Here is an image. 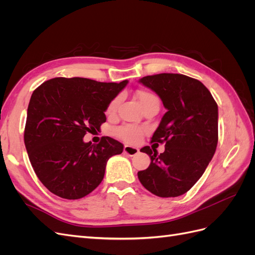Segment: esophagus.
<instances>
[{
	"label": "esophagus",
	"mask_w": 255,
	"mask_h": 255,
	"mask_svg": "<svg viewBox=\"0 0 255 255\" xmlns=\"http://www.w3.org/2000/svg\"><path fill=\"white\" fill-rule=\"evenodd\" d=\"M125 153H127L128 156H134L136 154L139 153V150L137 148H134V146H130V145H125V149H123Z\"/></svg>",
	"instance_id": "1"
}]
</instances>
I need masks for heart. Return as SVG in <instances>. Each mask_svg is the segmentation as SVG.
Wrapping results in <instances>:
<instances>
[{"label":"heart","mask_w":255,"mask_h":255,"mask_svg":"<svg viewBox=\"0 0 255 255\" xmlns=\"http://www.w3.org/2000/svg\"><path fill=\"white\" fill-rule=\"evenodd\" d=\"M136 98L138 101H139L140 105L142 109L144 110L145 107H148L150 105L156 104L159 105V100L158 98L152 94L151 91L148 90H139L136 92ZM119 103V98H115L110 102L109 106H107V114H113L115 113L116 109H117ZM144 133V128L141 127H137V126H122L119 127L115 129V135L117 136L120 139L125 140L129 143H136L141 139V137Z\"/></svg>","instance_id":"b5f03b06"}]
</instances>
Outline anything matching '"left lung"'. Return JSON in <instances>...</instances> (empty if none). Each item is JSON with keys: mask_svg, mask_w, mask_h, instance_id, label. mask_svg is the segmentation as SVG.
<instances>
[{"mask_svg": "<svg viewBox=\"0 0 255 255\" xmlns=\"http://www.w3.org/2000/svg\"><path fill=\"white\" fill-rule=\"evenodd\" d=\"M155 91L166 114L151 142L164 143L165 152L149 145L150 166L137 175L142 186L161 198L187 192L204 173L218 142V106L204 85L187 75L159 73L139 81Z\"/></svg>", "mask_w": 255, "mask_h": 255, "instance_id": "1", "label": "left lung"}]
</instances>
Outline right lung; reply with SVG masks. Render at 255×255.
Segmentation results:
<instances>
[{
  "instance_id": "obj_1",
  "label": "right lung",
  "mask_w": 255,
  "mask_h": 255,
  "mask_svg": "<svg viewBox=\"0 0 255 255\" xmlns=\"http://www.w3.org/2000/svg\"><path fill=\"white\" fill-rule=\"evenodd\" d=\"M128 81L102 83L84 78H55L37 87L29 100L24 143L36 175L52 194L76 200L102 182L106 163L123 144L103 136L84 142L106 121L110 102Z\"/></svg>"
}]
</instances>
